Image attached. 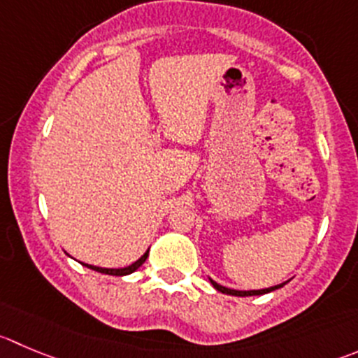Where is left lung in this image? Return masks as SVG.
<instances>
[{
	"instance_id": "8db88e82",
	"label": "left lung",
	"mask_w": 358,
	"mask_h": 358,
	"mask_svg": "<svg viewBox=\"0 0 358 358\" xmlns=\"http://www.w3.org/2000/svg\"><path fill=\"white\" fill-rule=\"evenodd\" d=\"M210 283H213V287L216 288L217 292H221V294H228V295H237V297H250V295H262V294H268V292L272 290H278V288L283 287L285 283L278 285V287H271V288H264V290H248V292H241V290H232V288H227V287H221V285H217L216 281H213L210 279Z\"/></svg>"
}]
</instances>
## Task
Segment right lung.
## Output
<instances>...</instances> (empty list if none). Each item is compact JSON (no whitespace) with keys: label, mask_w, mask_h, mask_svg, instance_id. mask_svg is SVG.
I'll return each instance as SVG.
<instances>
[{"label":"right lung","mask_w":358,"mask_h":358,"mask_svg":"<svg viewBox=\"0 0 358 358\" xmlns=\"http://www.w3.org/2000/svg\"><path fill=\"white\" fill-rule=\"evenodd\" d=\"M148 257H149V250L145 251V253L142 255V257L138 258V260L135 262V264L128 265V267H124V268H101V267H94V265H87V264H84V265H86V267H90V268H93V271L101 272V274H110V275H126V274H131V272L137 271V268L141 267L142 264H144L145 258H148Z\"/></svg>","instance_id":"add662e5"}]
</instances>
